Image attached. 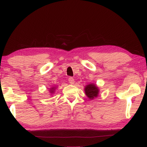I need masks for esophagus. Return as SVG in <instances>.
<instances>
[{"label":"esophagus","instance_id":"esophagus-1","mask_svg":"<svg viewBox=\"0 0 147 147\" xmlns=\"http://www.w3.org/2000/svg\"><path fill=\"white\" fill-rule=\"evenodd\" d=\"M68 80H69V82L71 84H73L74 83V79L73 78V77H69Z\"/></svg>","mask_w":147,"mask_h":147}]
</instances>
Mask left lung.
<instances>
[{"label": "left lung", "instance_id": "obj_1", "mask_svg": "<svg viewBox=\"0 0 147 147\" xmlns=\"http://www.w3.org/2000/svg\"><path fill=\"white\" fill-rule=\"evenodd\" d=\"M98 89L96 85L91 84L86 86L85 88V93L88 97L90 99H93L96 97L98 94Z\"/></svg>", "mask_w": 147, "mask_h": 147}]
</instances>
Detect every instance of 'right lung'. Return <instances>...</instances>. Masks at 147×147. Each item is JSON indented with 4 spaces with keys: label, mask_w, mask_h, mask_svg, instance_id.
<instances>
[{
    "label": "right lung",
    "mask_w": 147,
    "mask_h": 147,
    "mask_svg": "<svg viewBox=\"0 0 147 147\" xmlns=\"http://www.w3.org/2000/svg\"><path fill=\"white\" fill-rule=\"evenodd\" d=\"M51 89V90H50V91H50V92H51V93H54V88H52V89Z\"/></svg>",
    "instance_id": "obj_1"
}]
</instances>
